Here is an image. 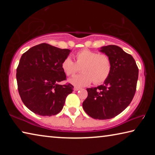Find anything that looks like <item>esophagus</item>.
<instances>
[{
    "label": "esophagus",
    "instance_id": "obj_1",
    "mask_svg": "<svg viewBox=\"0 0 155 155\" xmlns=\"http://www.w3.org/2000/svg\"><path fill=\"white\" fill-rule=\"evenodd\" d=\"M81 88L78 87H74V91H78V90H80Z\"/></svg>",
    "mask_w": 155,
    "mask_h": 155
}]
</instances>
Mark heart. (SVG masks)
Returning <instances> with one entry per match:
<instances>
[{
	"label": "heart",
	"mask_w": 155,
	"mask_h": 155,
	"mask_svg": "<svg viewBox=\"0 0 155 155\" xmlns=\"http://www.w3.org/2000/svg\"><path fill=\"white\" fill-rule=\"evenodd\" d=\"M76 62L71 57H67L63 60L61 68L68 77H72L79 72L81 68L83 73L75 76L70 82L77 86H86L93 81L100 84L105 81L111 72V61L105 54L83 49L75 54Z\"/></svg>",
	"instance_id": "obj_1"
}]
</instances>
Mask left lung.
Wrapping results in <instances>:
<instances>
[{"label": "left lung", "mask_w": 155, "mask_h": 155, "mask_svg": "<svg viewBox=\"0 0 155 155\" xmlns=\"http://www.w3.org/2000/svg\"><path fill=\"white\" fill-rule=\"evenodd\" d=\"M101 52L109 57L111 72L103 85L87 88L83 108L94 119H111L129 105L135 94L139 70L135 59L120 47L109 45Z\"/></svg>", "instance_id": "1"}]
</instances>
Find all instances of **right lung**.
<instances>
[{"mask_svg":"<svg viewBox=\"0 0 155 155\" xmlns=\"http://www.w3.org/2000/svg\"><path fill=\"white\" fill-rule=\"evenodd\" d=\"M69 49H61L43 43L31 48L21 57L16 69L18 90L25 105L35 114L51 116L61 111L65 98L72 92L61 63Z\"/></svg>","mask_w":155,"mask_h":155,"instance_id":"right-lung-1","label":"right lung"}]
</instances>
